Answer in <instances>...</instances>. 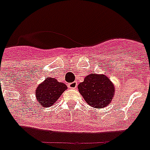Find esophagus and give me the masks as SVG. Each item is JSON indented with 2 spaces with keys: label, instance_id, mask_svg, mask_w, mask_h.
<instances>
[{
  "label": "esophagus",
  "instance_id": "obj_1",
  "mask_svg": "<svg viewBox=\"0 0 150 150\" xmlns=\"http://www.w3.org/2000/svg\"><path fill=\"white\" fill-rule=\"evenodd\" d=\"M76 86H77V83L76 81H74L69 84V87L70 88H76Z\"/></svg>",
  "mask_w": 150,
  "mask_h": 150
}]
</instances>
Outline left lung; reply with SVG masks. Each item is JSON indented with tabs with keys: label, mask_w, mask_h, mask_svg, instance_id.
Listing matches in <instances>:
<instances>
[{
	"label": "left lung",
	"mask_w": 150,
	"mask_h": 150,
	"mask_svg": "<svg viewBox=\"0 0 150 150\" xmlns=\"http://www.w3.org/2000/svg\"><path fill=\"white\" fill-rule=\"evenodd\" d=\"M77 88L86 103L95 108L109 105L115 92V84L104 74H88Z\"/></svg>",
	"instance_id": "8db88e82"
}]
</instances>
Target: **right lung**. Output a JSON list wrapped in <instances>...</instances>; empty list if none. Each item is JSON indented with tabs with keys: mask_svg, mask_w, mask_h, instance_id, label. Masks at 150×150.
Instances as JSON below:
<instances>
[{
	"mask_svg": "<svg viewBox=\"0 0 150 150\" xmlns=\"http://www.w3.org/2000/svg\"><path fill=\"white\" fill-rule=\"evenodd\" d=\"M67 89L66 84L58 82V80L47 77L45 81L38 85L35 90L37 103L43 108H49L54 105L62 94Z\"/></svg>",
	"mask_w": 150,
	"mask_h": 150,
	"instance_id": "obj_1",
	"label": "right lung"
}]
</instances>
